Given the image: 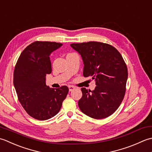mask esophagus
Listing matches in <instances>:
<instances>
[{"mask_svg": "<svg viewBox=\"0 0 152 152\" xmlns=\"http://www.w3.org/2000/svg\"><path fill=\"white\" fill-rule=\"evenodd\" d=\"M68 88H69V91L70 92L73 91L74 88H75V87H74L73 86H72V85H69V86H68Z\"/></svg>", "mask_w": 152, "mask_h": 152, "instance_id": "esophagus-1", "label": "esophagus"}]
</instances>
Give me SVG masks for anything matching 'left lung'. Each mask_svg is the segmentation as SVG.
Wrapping results in <instances>:
<instances>
[{
    "instance_id": "obj_1",
    "label": "left lung",
    "mask_w": 152,
    "mask_h": 152,
    "mask_svg": "<svg viewBox=\"0 0 152 152\" xmlns=\"http://www.w3.org/2000/svg\"><path fill=\"white\" fill-rule=\"evenodd\" d=\"M70 46L81 56L83 75L92 77L96 85L92 91L81 88L80 110L92 118H106L117 110L125 94L128 70L125 61L115 48L106 43L91 41Z\"/></svg>"
}]
</instances>
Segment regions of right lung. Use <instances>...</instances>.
<instances>
[{
	"mask_svg": "<svg viewBox=\"0 0 152 152\" xmlns=\"http://www.w3.org/2000/svg\"><path fill=\"white\" fill-rule=\"evenodd\" d=\"M61 43L35 41L21 52L15 66L14 85L18 100L26 112L36 119L45 121L60 110L69 88H50L46 75L52 72L50 55Z\"/></svg>",
	"mask_w": 152,
	"mask_h": 152,
	"instance_id": "obj_1",
	"label": "right lung"
}]
</instances>
